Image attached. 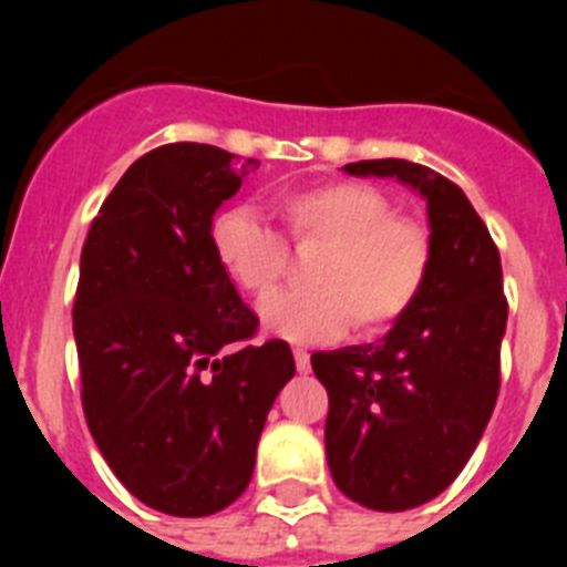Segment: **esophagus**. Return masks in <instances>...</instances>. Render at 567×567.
Returning a JSON list of instances; mask_svg holds the SVG:
<instances>
[{"label": "esophagus", "mask_w": 567, "mask_h": 567, "mask_svg": "<svg viewBox=\"0 0 567 567\" xmlns=\"http://www.w3.org/2000/svg\"><path fill=\"white\" fill-rule=\"evenodd\" d=\"M295 365H298L300 374L312 372V360H309V352H303V349H295Z\"/></svg>", "instance_id": "1"}]
</instances>
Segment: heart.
<instances>
[{"label": "heart", "mask_w": 567, "mask_h": 567, "mask_svg": "<svg viewBox=\"0 0 567 567\" xmlns=\"http://www.w3.org/2000/svg\"><path fill=\"white\" fill-rule=\"evenodd\" d=\"M295 247H320L307 267L309 289L264 303L269 332L292 343L392 329L423 295L432 272V238L412 218H400L380 189L358 182L315 184L275 198ZM213 252L244 295L267 300L287 272V244L249 207L215 215Z\"/></svg>", "instance_id": "heart-1"}]
</instances>
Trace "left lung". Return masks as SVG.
Segmentation results:
<instances>
[{
  "instance_id": "obj_1",
  "label": "left lung",
  "mask_w": 567,
  "mask_h": 567,
  "mask_svg": "<svg viewBox=\"0 0 567 567\" xmlns=\"http://www.w3.org/2000/svg\"><path fill=\"white\" fill-rule=\"evenodd\" d=\"M343 169L398 178L423 195L432 272L380 343L312 354L329 392V471L365 508H417L457 480L497 403L503 267L483 218L445 175L403 158Z\"/></svg>"
}]
</instances>
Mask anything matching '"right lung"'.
I'll return each instance as SVG.
<instances>
[{
	"label": "right lung",
	"instance_id": "1",
	"mask_svg": "<svg viewBox=\"0 0 567 567\" xmlns=\"http://www.w3.org/2000/svg\"><path fill=\"white\" fill-rule=\"evenodd\" d=\"M249 158L178 142L142 155L90 224L73 303L87 429L133 497L209 517L244 494L289 343L252 346L258 318L213 252L215 209Z\"/></svg>",
	"mask_w": 567,
	"mask_h": 567
}]
</instances>
